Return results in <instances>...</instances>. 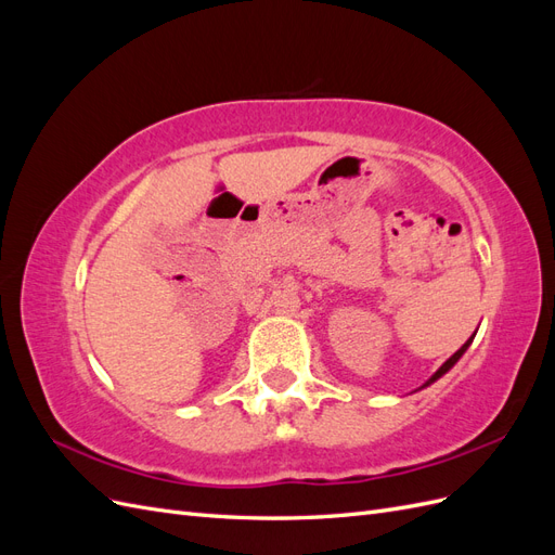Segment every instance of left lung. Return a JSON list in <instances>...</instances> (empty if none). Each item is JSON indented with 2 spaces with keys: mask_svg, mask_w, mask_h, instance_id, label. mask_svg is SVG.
I'll list each match as a JSON object with an SVG mask.
<instances>
[{
  "mask_svg": "<svg viewBox=\"0 0 555 555\" xmlns=\"http://www.w3.org/2000/svg\"><path fill=\"white\" fill-rule=\"evenodd\" d=\"M473 338H475V335H473ZM473 338H469V340H467V343H465V345H463V347H461V349L456 351V354H453V357H449V359H447V361H444V363H442V365L438 367V371H435V375H433V377H430V379H428V382H426V384L422 386V389H426V386H430L433 382H438V379H440V377H442L444 373H449V371H451V367L459 363V359H461V357L465 354V349H467L469 345H473Z\"/></svg>",
  "mask_w": 555,
  "mask_h": 555,
  "instance_id": "1",
  "label": "left lung"
}]
</instances>
